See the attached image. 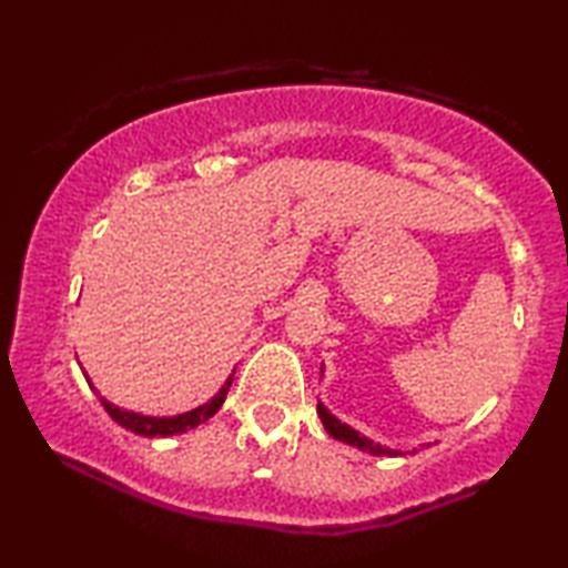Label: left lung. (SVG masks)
Instances as JSON below:
<instances>
[{"instance_id":"1","label":"left lung","mask_w":568,"mask_h":568,"mask_svg":"<svg viewBox=\"0 0 568 568\" xmlns=\"http://www.w3.org/2000/svg\"><path fill=\"white\" fill-rule=\"evenodd\" d=\"M321 374H323V372H321ZM318 417H321L323 427H326V432H328V435H331L333 439H341V443L354 445V447L364 449V453H372V455H402L399 449H386V447H382V445L372 443V439H368V437H364L362 432H356L354 427L344 425V422L333 417V414H331L326 407H323V404H318Z\"/></svg>"}]
</instances>
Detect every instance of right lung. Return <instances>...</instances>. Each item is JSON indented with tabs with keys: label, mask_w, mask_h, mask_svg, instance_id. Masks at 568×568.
<instances>
[{
	"label": "right lung",
	"mask_w": 568,
	"mask_h": 568,
	"mask_svg": "<svg viewBox=\"0 0 568 568\" xmlns=\"http://www.w3.org/2000/svg\"><path fill=\"white\" fill-rule=\"evenodd\" d=\"M85 379H88V376H85ZM230 384H232V376L227 382H224L222 389L214 394L210 402L202 404V407L192 409V412H186V414H176V417H146V414H136V412H125V409L113 407V404L105 402V399H101V402H103L105 412L111 414V417L119 422L121 427L136 432V435H143V437H169V435H179V432L194 429L196 425H202V422L214 417V414L220 412L224 397H227Z\"/></svg>",
	"instance_id": "1"
}]
</instances>
